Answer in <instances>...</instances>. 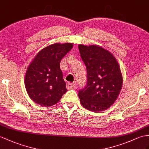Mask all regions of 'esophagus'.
<instances>
[{
  "mask_svg": "<svg viewBox=\"0 0 149 149\" xmlns=\"http://www.w3.org/2000/svg\"><path fill=\"white\" fill-rule=\"evenodd\" d=\"M66 85H67V88L69 90L74 88L76 86L74 83H68Z\"/></svg>",
  "mask_w": 149,
  "mask_h": 149,
  "instance_id": "34e87169",
  "label": "esophagus"
}]
</instances>
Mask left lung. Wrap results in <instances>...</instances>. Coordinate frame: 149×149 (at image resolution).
<instances>
[{"label":"left lung","instance_id":"8db88e82","mask_svg":"<svg viewBox=\"0 0 149 149\" xmlns=\"http://www.w3.org/2000/svg\"><path fill=\"white\" fill-rule=\"evenodd\" d=\"M87 71L86 86L79 91L81 104L87 110L99 112L114 104L122 88L123 77L115 57L103 47L79 45Z\"/></svg>","mask_w":149,"mask_h":149}]
</instances>
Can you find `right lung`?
I'll list each match as a JSON object with an SVG mask.
<instances>
[{"label": "right lung", "instance_id": "add662e5", "mask_svg": "<svg viewBox=\"0 0 149 149\" xmlns=\"http://www.w3.org/2000/svg\"><path fill=\"white\" fill-rule=\"evenodd\" d=\"M73 47L71 43H57L39 51L29 64L24 78L26 92L34 102L52 106L67 92L60 69L61 59Z\"/></svg>", "mask_w": 149, "mask_h": 149}]
</instances>
